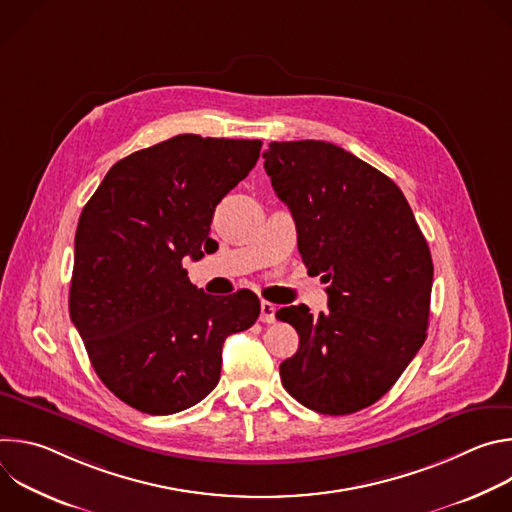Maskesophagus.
<instances>
[{
  "mask_svg": "<svg viewBox=\"0 0 512 512\" xmlns=\"http://www.w3.org/2000/svg\"><path fill=\"white\" fill-rule=\"evenodd\" d=\"M275 312H277V306H273L271 302H261V316H259V320L263 324H273L275 322Z\"/></svg>",
  "mask_w": 512,
  "mask_h": 512,
  "instance_id": "1",
  "label": "esophagus"
}]
</instances>
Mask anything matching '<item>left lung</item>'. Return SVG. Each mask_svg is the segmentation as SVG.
<instances>
[{
    "mask_svg": "<svg viewBox=\"0 0 512 512\" xmlns=\"http://www.w3.org/2000/svg\"><path fill=\"white\" fill-rule=\"evenodd\" d=\"M289 206L308 273L328 283V312L289 306L298 352L279 364L285 391L324 415L377 403L425 342L433 263L399 186L334 143L271 141L263 154Z\"/></svg>",
    "mask_w": 512,
    "mask_h": 512,
    "instance_id": "1",
    "label": "left lung"
}]
</instances>
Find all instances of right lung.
I'll use <instances>...</instances> for the list:
<instances>
[{
    "label": "right lung",
    "instance_id": "add662e5",
    "mask_svg": "<svg viewBox=\"0 0 512 512\" xmlns=\"http://www.w3.org/2000/svg\"><path fill=\"white\" fill-rule=\"evenodd\" d=\"M261 145L176 135L119 160L81 212L70 320L105 387L141 413L202 401L221 379L225 338L259 318L253 291L208 296L182 259L212 249L214 208L253 170Z\"/></svg>",
    "mask_w": 512,
    "mask_h": 512
}]
</instances>
